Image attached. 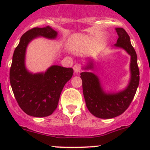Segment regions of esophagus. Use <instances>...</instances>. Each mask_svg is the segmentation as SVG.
I'll return each mask as SVG.
<instances>
[{
	"instance_id": "obj_1",
	"label": "esophagus",
	"mask_w": 150,
	"mask_h": 150,
	"mask_svg": "<svg viewBox=\"0 0 150 150\" xmlns=\"http://www.w3.org/2000/svg\"><path fill=\"white\" fill-rule=\"evenodd\" d=\"M74 72L76 73V74H78V73L80 71V69H81V66H80V64H76L74 66Z\"/></svg>"
}]
</instances>
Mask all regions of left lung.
I'll return each mask as SVG.
<instances>
[{
    "mask_svg": "<svg viewBox=\"0 0 150 150\" xmlns=\"http://www.w3.org/2000/svg\"><path fill=\"white\" fill-rule=\"evenodd\" d=\"M116 31L119 38L114 46L124 50L131 56V77L126 88L118 92L104 91L98 76L88 71L93 70L95 66L91 60L83 67L85 71L80 74L87 108L91 114L100 119H112L126 110L134 97L140 80L137 54L131 43L130 37L122 28H116Z\"/></svg>",
    "mask_w": 150,
    "mask_h": 150,
    "instance_id": "left-lung-1",
    "label": "left lung"
}]
</instances>
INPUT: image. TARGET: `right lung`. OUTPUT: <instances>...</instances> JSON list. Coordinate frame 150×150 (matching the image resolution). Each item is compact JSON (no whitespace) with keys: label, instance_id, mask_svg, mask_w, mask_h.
Here are the masks:
<instances>
[{"label":"right lung","instance_id":"1","mask_svg":"<svg viewBox=\"0 0 150 150\" xmlns=\"http://www.w3.org/2000/svg\"><path fill=\"white\" fill-rule=\"evenodd\" d=\"M57 36L58 32L50 26L30 29L22 36L13 53L10 85L18 104L29 116L45 117L51 115L57 108L64 85L73 76L72 68L59 65L36 74L26 68V50L30 41L39 37L54 40Z\"/></svg>","mask_w":150,"mask_h":150}]
</instances>
